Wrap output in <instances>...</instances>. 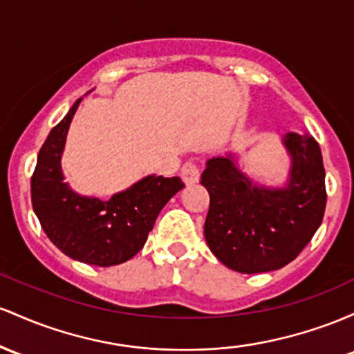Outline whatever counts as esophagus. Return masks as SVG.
I'll list each match as a JSON object with an SVG mask.
<instances>
[{
  "label": "esophagus",
  "mask_w": 354,
  "mask_h": 354,
  "mask_svg": "<svg viewBox=\"0 0 354 354\" xmlns=\"http://www.w3.org/2000/svg\"><path fill=\"white\" fill-rule=\"evenodd\" d=\"M180 177L187 185L197 184V182L201 180V169H198L196 164H192V162H187V164H184V167L180 169Z\"/></svg>",
  "instance_id": "1"
}]
</instances>
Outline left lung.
Returning a JSON list of instances; mask_svg holds the SVG:
<instances>
[{"mask_svg":"<svg viewBox=\"0 0 354 354\" xmlns=\"http://www.w3.org/2000/svg\"><path fill=\"white\" fill-rule=\"evenodd\" d=\"M288 180L259 185L245 176L237 153L212 157L201 184L210 205L204 224L209 249L222 264L242 274L284 268L313 239L326 209L323 156L309 133H286Z\"/></svg>","mask_w":354,"mask_h":354,"instance_id":"left-lung-1","label":"left lung"}]
</instances>
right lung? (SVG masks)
Listing matches in <instances>:
<instances>
[{"instance_id": "add662e5", "label": "right lung", "mask_w": 354, "mask_h": 354, "mask_svg": "<svg viewBox=\"0 0 354 354\" xmlns=\"http://www.w3.org/2000/svg\"><path fill=\"white\" fill-rule=\"evenodd\" d=\"M82 98L51 129L31 177V202L48 239L80 263L117 266L144 248L164 205L185 187L178 177L147 176L109 201L80 196L65 182L62 156Z\"/></svg>"}]
</instances>
